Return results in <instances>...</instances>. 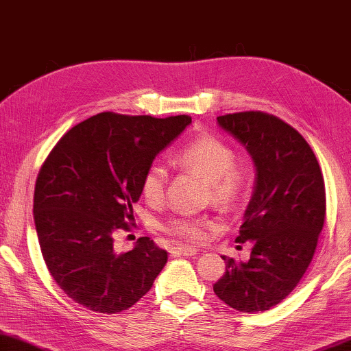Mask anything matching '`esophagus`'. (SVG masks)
I'll list each match as a JSON object with an SVG mask.
<instances>
[{"label": "esophagus", "mask_w": 351, "mask_h": 351, "mask_svg": "<svg viewBox=\"0 0 351 351\" xmlns=\"http://www.w3.org/2000/svg\"><path fill=\"white\" fill-rule=\"evenodd\" d=\"M198 252L195 247H189V245H175L171 254L175 255H184V257H193Z\"/></svg>", "instance_id": "1"}]
</instances>
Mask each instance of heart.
<instances>
[{"label": "heart", "mask_w": 351, "mask_h": 351, "mask_svg": "<svg viewBox=\"0 0 351 351\" xmlns=\"http://www.w3.org/2000/svg\"><path fill=\"white\" fill-rule=\"evenodd\" d=\"M176 164L195 171L206 180V197L221 209H233L243 200L247 189V171L234 162V151L211 134H202L186 143L176 154ZM167 170L159 164L149 165L142 178V193L148 203L164 200ZM211 221L206 217L173 216L164 223L170 237L200 243L206 238Z\"/></svg>", "instance_id": "obj_1"}]
</instances>
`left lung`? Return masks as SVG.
<instances>
[{
  "mask_svg": "<svg viewBox=\"0 0 351 351\" xmlns=\"http://www.w3.org/2000/svg\"><path fill=\"white\" fill-rule=\"evenodd\" d=\"M217 123L247 148L257 181L237 238L252 243L250 258L222 257L226 274L213 289L234 311L265 312L309 268L326 216L325 181L309 143L274 114L228 113Z\"/></svg>",
  "mask_w": 351,
  "mask_h": 351,
  "instance_id": "obj_1",
  "label": "left lung"
}]
</instances>
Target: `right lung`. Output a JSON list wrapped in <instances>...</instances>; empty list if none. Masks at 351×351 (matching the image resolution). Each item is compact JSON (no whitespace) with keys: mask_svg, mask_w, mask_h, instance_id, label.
<instances>
[{"mask_svg":"<svg viewBox=\"0 0 351 351\" xmlns=\"http://www.w3.org/2000/svg\"><path fill=\"white\" fill-rule=\"evenodd\" d=\"M191 123L187 114L102 112L67 130L47 156L34 187L36 232L49 273L72 301L117 313L153 287L167 250L143 237L118 254L114 234L134 221L146 169Z\"/></svg>","mask_w":351,"mask_h":351,"instance_id":"right-lung-1","label":"right lung"}]
</instances>
